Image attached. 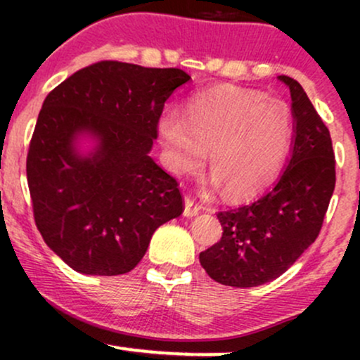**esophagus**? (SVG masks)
I'll return each instance as SVG.
<instances>
[{"mask_svg": "<svg viewBox=\"0 0 360 360\" xmlns=\"http://www.w3.org/2000/svg\"><path fill=\"white\" fill-rule=\"evenodd\" d=\"M201 206L193 200V198H186L184 200V217H196L200 213Z\"/></svg>", "mask_w": 360, "mask_h": 360, "instance_id": "34e87169", "label": "esophagus"}]
</instances>
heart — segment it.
Instances as JSON below:
<instances>
[{"mask_svg": "<svg viewBox=\"0 0 360 360\" xmlns=\"http://www.w3.org/2000/svg\"><path fill=\"white\" fill-rule=\"evenodd\" d=\"M157 131L172 172L196 171L210 150L214 181L230 196L245 198L279 176L295 137V115L281 98L223 84L193 94L183 117L160 115Z\"/></svg>", "mask_w": 360, "mask_h": 360, "instance_id": "b5f03b06", "label": "heart"}]
</instances>
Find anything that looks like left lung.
Masks as SVG:
<instances>
[{
	"label": "left lung",
	"instance_id": "obj_1",
	"mask_svg": "<svg viewBox=\"0 0 360 360\" xmlns=\"http://www.w3.org/2000/svg\"><path fill=\"white\" fill-rule=\"evenodd\" d=\"M289 88L295 142L278 184L254 203L218 212L221 238L200 254L217 283L254 288L284 274L316 240L335 189V155L323 120L298 81L279 76Z\"/></svg>",
	"mask_w": 360,
	"mask_h": 360
}]
</instances>
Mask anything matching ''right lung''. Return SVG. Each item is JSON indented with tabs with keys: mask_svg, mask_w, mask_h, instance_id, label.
Instances as JSON below:
<instances>
[{
	"mask_svg": "<svg viewBox=\"0 0 360 360\" xmlns=\"http://www.w3.org/2000/svg\"><path fill=\"white\" fill-rule=\"evenodd\" d=\"M191 79L176 68L101 60L45 98L27 155L34 218L74 271L130 272L162 223L184 212L177 181L148 155L164 103ZM81 134L97 140L88 156Z\"/></svg>",
	"mask_w": 360,
	"mask_h": 360,
	"instance_id": "right-lung-1",
	"label": "right lung"
}]
</instances>
